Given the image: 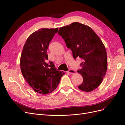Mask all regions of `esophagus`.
Here are the masks:
<instances>
[{
    "label": "esophagus",
    "instance_id": "obj_1",
    "mask_svg": "<svg viewBox=\"0 0 125 125\" xmlns=\"http://www.w3.org/2000/svg\"><path fill=\"white\" fill-rule=\"evenodd\" d=\"M67 72H68V73H70V74H74L75 73V70H74L73 69H71V68H70L69 70L67 71Z\"/></svg>",
    "mask_w": 125,
    "mask_h": 125
}]
</instances>
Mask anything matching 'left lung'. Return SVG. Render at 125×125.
<instances>
[{
	"label": "left lung",
	"mask_w": 125,
	"mask_h": 125,
	"mask_svg": "<svg viewBox=\"0 0 125 125\" xmlns=\"http://www.w3.org/2000/svg\"><path fill=\"white\" fill-rule=\"evenodd\" d=\"M58 34L71 49L74 59L80 58L82 68L77 72L83 82L78 88L91 92L101 83L107 67V54L102 42L89 26L78 22L60 27Z\"/></svg>",
	"instance_id": "left-lung-1"
}]
</instances>
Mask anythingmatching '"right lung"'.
Instances as JSON below:
<instances>
[{"label":"right lung","mask_w":125,"mask_h":125,"mask_svg":"<svg viewBox=\"0 0 125 125\" xmlns=\"http://www.w3.org/2000/svg\"><path fill=\"white\" fill-rule=\"evenodd\" d=\"M56 29H41L31 34L24 44L20 59L23 77L35 92L50 94L60 83L62 71L57 70L53 62H48L47 51Z\"/></svg>","instance_id":"right-lung-1"}]
</instances>
